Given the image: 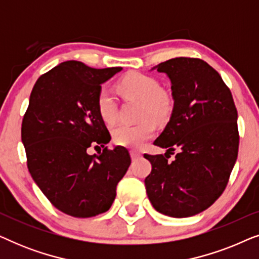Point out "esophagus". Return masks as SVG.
<instances>
[{
    "mask_svg": "<svg viewBox=\"0 0 259 259\" xmlns=\"http://www.w3.org/2000/svg\"><path fill=\"white\" fill-rule=\"evenodd\" d=\"M130 153H131V158H132V159H137L141 155L140 152H138V151H131Z\"/></svg>",
    "mask_w": 259,
    "mask_h": 259,
    "instance_id": "obj_1",
    "label": "esophagus"
}]
</instances>
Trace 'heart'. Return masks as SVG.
Instances as JSON below:
<instances>
[{
    "mask_svg": "<svg viewBox=\"0 0 259 259\" xmlns=\"http://www.w3.org/2000/svg\"><path fill=\"white\" fill-rule=\"evenodd\" d=\"M119 91L125 97L141 101L140 119L137 125L121 123L112 132L113 141L125 147H140L154 133L155 122H164L172 114L173 98L162 91L158 80L141 73H130L119 82ZM98 112L102 121L112 125L116 120L118 106L115 99L107 88H101L97 97Z\"/></svg>",
    "mask_w": 259,
    "mask_h": 259,
    "instance_id": "b5f03b06",
    "label": "heart"
}]
</instances>
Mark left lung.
<instances>
[{
    "instance_id": "1",
    "label": "left lung",
    "mask_w": 259,
    "mask_h": 259,
    "mask_svg": "<svg viewBox=\"0 0 259 259\" xmlns=\"http://www.w3.org/2000/svg\"><path fill=\"white\" fill-rule=\"evenodd\" d=\"M171 81L173 111L155 146L165 155L144 157L152 171L147 197L160 213L192 217L211 206L228 185L238 155L237 109L217 70L200 59L176 58L152 68ZM177 151L175 160L167 154Z\"/></svg>"
}]
</instances>
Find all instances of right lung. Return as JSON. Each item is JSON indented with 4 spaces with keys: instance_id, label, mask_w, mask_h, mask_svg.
Masks as SVG:
<instances>
[{
    "instance_id": "obj_1",
    "label": "right lung",
    "mask_w": 259,
    "mask_h": 259,
    "mask_svg": "<svg viewBox=\"0 0 259 259\" xmlns=\"http://www.w3.org/2000/svg\"><path fill=\"white\" fill-rule=\"evenodd\" d=\"M121 67L95 69L66 61L40 76L22 121L28 169L48 200L63 213L90 218L108 211L131 165L125 147L90 156L91 144L111 141L98 112L101 84Z\"/></svg>"
}]
</instances>
